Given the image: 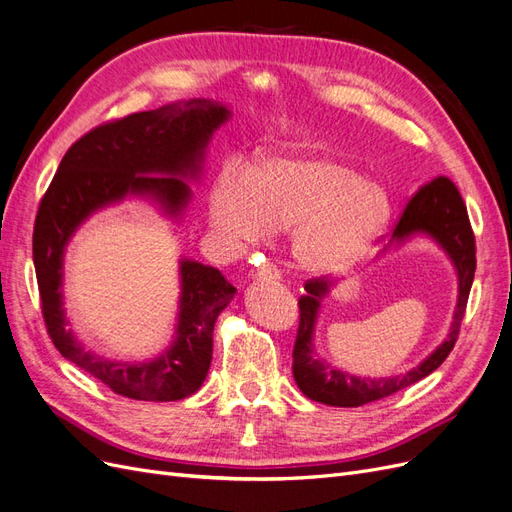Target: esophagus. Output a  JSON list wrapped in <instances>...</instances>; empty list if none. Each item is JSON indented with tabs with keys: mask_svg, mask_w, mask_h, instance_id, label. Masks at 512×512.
Masks as SVG:
<instances>
[{
	"mask_svg": "<svg viewBox=\"0 0 512 512\" xmlns=\"http://www.w3.org/2000/svg\"><path fill=\"white\" fill-rule=\"evenodd\" d=\"M254 277L258 280H277L280 277V269H277L273 262H265V265H260L256 271H252Z\"/></svg>",
	"mask_w": 512,
	"mask_h": 512,
	"instance_id": "esophagus-1",
	"label": "esophagus"
}]
</instances>
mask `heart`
I'll use <instances>...</instances> for the list:
<instances>
[{"label":"heart","mask_w":512,"mask_h":512,"mask_svg":"<svg viewBox=\"0 0 512 512\" xmlns=\"http://www.w3.org/2000/svg\"><path fill=\"white\" fill-rule=\"evenodd\" d=\"M391 215L389 192L331 153L273 156L250 170L226 164L209 190L211 228L230 250L258 243L267 230L292 228V256L314 273L350 267Z\"/></svg>","instance_id":"heart-1"}]
</instances>
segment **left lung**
<instances>
[{
    "label": "left lung",
    "instance_id": "1",
    "mask_svg": "<svg viewBox=\"0 0 512 512\" xmlns=\"http://www.w3.org/2000/svg\"><path fill=\"white\" fill-rule=\"evenodd\" d=\"M414 232H427L429 237L436 239L444 247V252L451 256L457 269L459 299L451 333H448L444 342L421 365L410 369L408 374L378 380L344 374V371L322 363L312 348L320 299L329 292L331 286V282L324 275L312 277V280L305 282V294L299 299V331L292 350L294 382L299 384V389L309 399L337 408H356L371 404V401L404 391L406 386L423 380L431 371H436L455 348L461 320L463 314H466L470 288L474 282L476 241L466 203H463L457 185L448 177H436L425 183L423 188H418L393 228V241H404L414 235Z\"/></svg>",
    "mask_w": 512,
    "mask_h": 512
}]
</instances>
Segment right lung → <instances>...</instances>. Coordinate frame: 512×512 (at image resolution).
<instances>
[{"mask_svg":"<svg viewBox=\"0 0 512 512\" xmlns=\"http://www.w3.org/2000/svg\"><path fill=\"white\" fill-rule=\"evenodd\" d=\"M228 111L207 100L168 104L132 113L89 130L61 160L44 192L34 224V265L42 318L55 348L117 395L141 401H177L205 382L213 352V324L235 297L224 275L194 260H181V307L177 339L158 359L113 363L85 352L66 329L61 303V262L72 232L100 207L128 194L153 196L166 213L177 215L190 200L211 132Z\"/></svg>","mask_w":512,"mask_h":512,"instance_id":"obj_1","label":"right lung"}]
</instances>
